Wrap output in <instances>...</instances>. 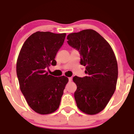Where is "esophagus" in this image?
<instances>
[{
  "mask_svg": "<svg viewBox=\"0 0 134 134\" xmlns=\"http://www.w3.org/2000/svg\"><path fill=\"white\" fill-rule=\"evenodd\" d=\"M72 77H69V82H71L72 81Z\"/></svg>",
  "mask_w": 134,
  "mask_h": 134,
  "instance_id": "esophagus-1",
  "label": "esophagus"
}]
</instances>
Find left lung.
I'll return each instance as SVG.
<instances>
[{
    "instance_id": "8db88e82",
    "label": "left lung",
    "mask_w": 134,
    "mask_h": 134,
    "mask_svg": "<svg viewBox=\"0 0 134 134\" xmlns=\"http://www.w3.org/2000/svg\"><path fill=\"white\" fill-rule=\"evenodd\" d=\"M67 42L79 51L80 64L86 67L83 77L74 76V98L78 108L88 114L102 111L113 96L118 79V64L109 44L98 32L83 30L67 36Z\"/></svg>"
}]
</instances>
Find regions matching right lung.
I'll use <instances>...</instances> for the list:
<instances>
[{
  "label": "right lung",
  "mask_w": 134,
  "mask_h": 134,
  "mask_svg": "<svg viewBox=\"0 0 134 134\" xmlns=\"http://www.w3.org/2000/svg\"><path fill=\"white\" fill-rule=\"evenodd\" d=\"M66 34L37 32L23 44L16 63L20 88L29 106L35 112L48 114L59 107L69 79L55 77L46 72L56 65L57 52L64 44Z\"/></svg>",
  "instance_id": "1"
}]
</instances>
